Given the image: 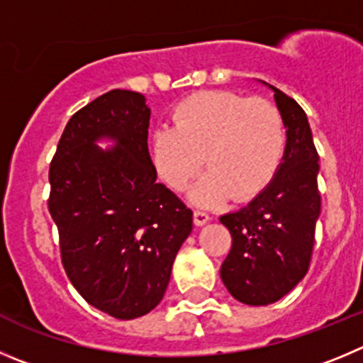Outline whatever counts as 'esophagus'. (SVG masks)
<instances>
[{"instance_id": "esophagus-1", "label": "esophagus", "mask_w": 363, "mask_h": 363, "mask_svg": "<svg viewBox=\"0 0 363 363\" xmlns=\"http://www.w3.org/2000/svg\"><path fill=\"white\" fill-rule=\"evenodd\" d=\"M209 220H211V216L206 211H199V209L197 211H193V222H195V225H199V228H201V225H206Z\"/></svg>"}]
</instances>
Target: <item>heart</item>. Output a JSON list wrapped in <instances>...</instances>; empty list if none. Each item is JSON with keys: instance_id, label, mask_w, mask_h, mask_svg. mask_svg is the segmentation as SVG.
<instances>
[{"instance_id": "b5f03b06", "label": "heart", "mask_w": 363, "mask_h": 363, "mask_svg": "<svg viewBox=\"0 0 363 363\" xmlns=\"http://www.w3.org/2000/svg\"><path fill=\"white\" fill-rule=\"evenodd\" d=\"M174 127L152 134V161L166 186L186 188L202 166L209 172L189 193L195 204L213 206L258 195L276 175L286 147L281 111L265 98L206 91L186 98L172 114Z\"/></svg>"}]
</instances>
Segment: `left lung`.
I'll return each mask as SVG.
<instances>
[{
	"label": "left lung",
	"instance_id": "1",
	"mask_svg": "<svg viewBox=\"0 0 363 363\" xmlns=\"http://www.w3.org/2000/svg\"><path fill=\"white\" fill-rule=\"evenodd\" d=\"M269 87L286 127L283 161L245 208L220 216L233 236L220 277L236 301L250 306L276 303L306 276L320 215L319 154L306 113L289 94Z\"/></svg>",
	"mask_w": 363,
	"mask_h": 363
}]
</instances>
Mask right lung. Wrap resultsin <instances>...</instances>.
Segmentation results:
<instances>
[{"label": "right lung", "instance_id": "1", "mask_svg": "<svg viewBox=\"0 0 363 363\" xmlns=\"http://www.w3.org/2000/svg\"><path fill=\"white\" fill-rule=\"evenodd\" d=\"M143 94L113 89L74 113L50 164L48 209L64 270L80 296L114 319L161 303L193 213L157 182ZM111 139L113 149L96 143Z\"/></svg>", "mask_w": 363, "mask_h": 363}]
</instances>
